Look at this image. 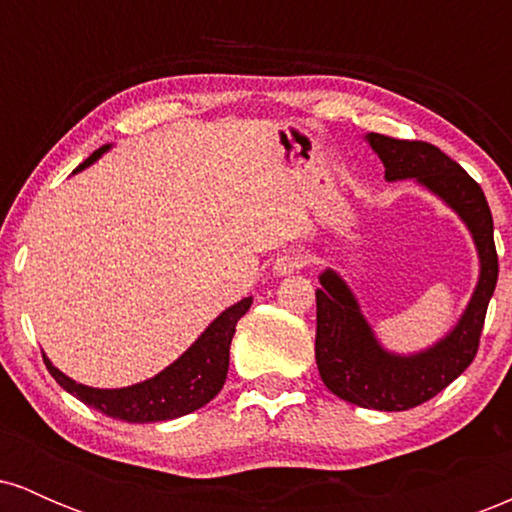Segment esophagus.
I'll return each instance as SVG.
<instances>
[{
    "instance_id": "esophagus-1",
    "label": "esophagus",
    "mask_w": 512,
    "mask_h": 512,
    "mask_svg": "<svg viewBox=\"0 0 512 512\" xmlns=\"http://www.w3.org/2000/svg\"><path fill=\"white\" fill-rule=\"evenodd\" d=\"M303 264H305L303 255H296V252H281V255H276V260L272 262V269L276 276H286V274L298 272Z\"/></svg>"
}]
</instances>
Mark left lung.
Segmentation results:
<instances>
[{"label":"left lung","instance_id":"1","mask_svg":"<svg viewBox=\"0 0 512 512\" xmlns=\"http://www.w3.org/2000/svg\"><path fill=\"white\" fill-rule=\"evenodd\" d=\"M383 161L385 180H411L440 199L467 226L479 257V276L462 315L426 349L397 354L380 342L356 293L332 267L322 269L317 301L315 361L332 395L363 409L404 411L436 397L477 356L486 308L496 289L498 257L493 219L481 187L438 146L368 132L363 137Z\"/></svg>","mask_w":512,"mask_h":512}]
</instances>
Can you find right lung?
<instances>
[{
	"label": "right lung",
	"instance_id": "right-lung-1",
	"mask_svg": "<svg viewBox=\"0 0 512 512\" xmlns=\"http://www.w3.org/2000/svg\"><path fill=\"white\" fill-rule=\"evenodd\" d=\"M110 149H113V144H105L98 151H93L74 173L93 166ZM250 305L252 296L223 310L170 366L137 385L113 387V390L88 387L76 383L60 368L52 366L48 356H43L45 366L69 395L81 399L88 407L103 411L110 419L127 421V424H156V421L180 419V416L202 409L221 392L228 373L231 339L236 334L238 320L248 313Z\"/></svg>",
	"mask_w": 512,
	"mask_h": 512
}]
</instances>
